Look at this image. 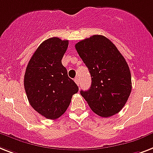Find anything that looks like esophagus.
<instances>
[{"instance_id": "1", "label": "esophagus", "mask_w": 153, "mask_h": 153, "mask_svg": "<svg viewBox=\"0 0 153 153\" xmlns=\"http://www.w3.org/2000/svg\"><path fill=\"white\" fill-rule=\"evenodd\" d=\"M74 82H75V83H76L77 85H79V84H80V81H79V77H76V78L74 79Z\"/></svg>"}]
</instances>
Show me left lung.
Returning a JSON list of instances; mask_svg holds the SVG:
<instances>
[{"label":"left lung","mask_w":153,"mask_h":153,"mask_svg":"<svg viewBox=\"0 0 153 153\" xmlns=\"http://www.w3.org/2000/svg\"><path fill=\"white\" fill-rule=\"evenodd\" d=\"M75 48L91 75L90 88L80 92L89 108L105 118L120 112L132 89L126 59L115 45L102 35L80 41Z\"/></svg>","instance_id":"1"}]
</instances>
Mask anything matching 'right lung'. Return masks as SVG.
<instances>
[{
  "instance_id": "add662e5",
  "label": "right lung",
  "mask_w": 153,
  "mask_h": 153,
  "mask_svg": "<svg viewBox=\"0 0 153 153\" xmlns=\"http://www.w3.org/2000/svg\"><path fill=\"white\" fill-rule=\"evenodd\" d=\"M68 47V41L59 38L44 41L30 59L25 72L24 88L29 103L48 120L60 117L79 91L62 64Z\"/></svg>"
}]
</instances>
